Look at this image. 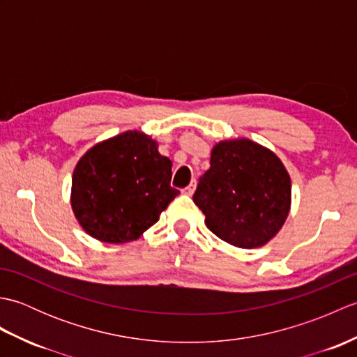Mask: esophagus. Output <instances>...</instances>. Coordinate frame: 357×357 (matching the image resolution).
<instances>
[{
  "mask_svg": "<svg viewBox=\"0 0 357 357\" xmlns=\"http://www.w3.org/2000/svg\"><path fill=\"white\" fill-rule=\"evenodd\" d=\"M195 188H196V181L195 179H192V183L190 184H188L185 188H184V193L185 195H193V192H195Z\"/></svg>",
  "mask_w": 357,
  "mask_h": 357,
  "instance_id": "obj_1",
  "label": "esophagus"
}]
</instances>
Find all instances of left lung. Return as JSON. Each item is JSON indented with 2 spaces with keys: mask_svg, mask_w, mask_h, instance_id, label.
Masks as SVG:
<instances>
[{
  "mask_svg": "<svg viewBox=\"0 0 357 357\" xmlns=\"http://www.w3.org/2000/svg\"><path fill=\"white\" fill-rule=\"evenodd\" d=\"M193 201L218 238L239 248L267 244L282 229L291 206V179L282 161L247 138L211 149L210 169Z\"/></svg>",
  "mask_w": 357,
  "mask_h": 357,
  "instance_id": "8db88e82",
  "label": "left lung"
}]
</instances>
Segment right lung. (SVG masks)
Segmentation results:
<instances>
[{
    "label": "right lung",
    "mask_w": 357,
    "mask_h": 357,
    "mask_svg": "<svg viewBox=\"0 0 357 357\" xmlns=\"http://www.w3.org/2000/svg\"><path fill=\"white\" fill-rule=\"evenodd\" d=\"M172 161L149 135L128 130L98 142L81 156L72 176V210L90 236L124 244L158 222L176 198Z\"/></svg>",
    "instance_id": "obj_1"
}]
</instances>
